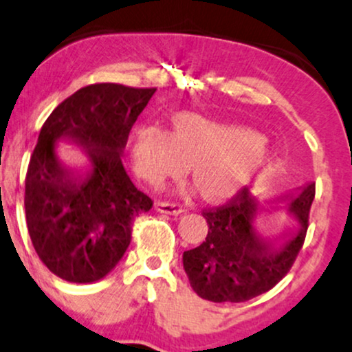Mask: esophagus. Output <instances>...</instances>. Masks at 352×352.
I'll list each match as a JSON object with an SVG mask.
<instances>
[{
	"label": "esophagus",
	"instance_id": "1",
	"mask_svg": "<svg viewBox=\"0 0 352 352\" xmlns=\"http://www.w3.org/2000/svg\"><path fill=\"white\" fill-rule=\"evenodd\" d=\"M155 210L159 213H165V214H172V217H179V214L185 213V208L179 203H168V201H157L155 203Z\"/></svg>",
	"mask_w": 352,
	"mask_h": 352
}]
</instances>
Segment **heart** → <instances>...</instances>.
I'll return each instance as SVG.
<instances>
[{
  "instance_id": "b5f03b06",
  "label": "heart",
  "mask_w": 352,
  "mask_h": 352,
  "mask_svg": "<svg viewBox=\"0 0 352 352\" xmlns=\"http://www.w3.org/2000/svg\"><path fill=\"white\" fill-rule=\"evenodd\" d=\"M131 154L135 172L154 185L180 175L190 165L195 188L205 198L218 200L259 175L274 151L256 131L182 113L172 120L170 133L157 126L135 129Z\"/></svg>"
}]
</instances>
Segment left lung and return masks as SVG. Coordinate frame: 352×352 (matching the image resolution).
<instances>
[{"mask_svg":"<svg viewBox=\"0 0 352 352\" xmlns=\"http://www.w3.org/2000/svg\"><path fill=\"white\" fill-rule=\"evenodd\" d=\"M313 198V182L278 198L297 226L275 239L257 231L261 203L249 188L228 205L203 211L208 234L198 248L184 252V269L195 294L214 303H239L277 285L302 249Z\"/></svg>","mask_w":352,"mask_h":352,"instance_id":"1","label":"left lung"}]
</instances>
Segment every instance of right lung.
Returning <instances> with one entry per match:
<instances>
[{"label":"right lung","mask_w":352,"mask_h":352,"mask_svg":"<svg viewBox=\"0 0 352 352\" xmlns=\"http://www.w3.org/2000/svg\"><path fill=\"white\" fill-rule=\"evenodd\" d=\"M155 90L88 85L62 101L42 126L26 173L24 208L37 256L63 280L91 283L107 277L128 249L133 219L152 208L121 157ZM62 140L85 152V171L58 159Z\"/></svg>","instance_id":"obj_1"}]
</instances>
